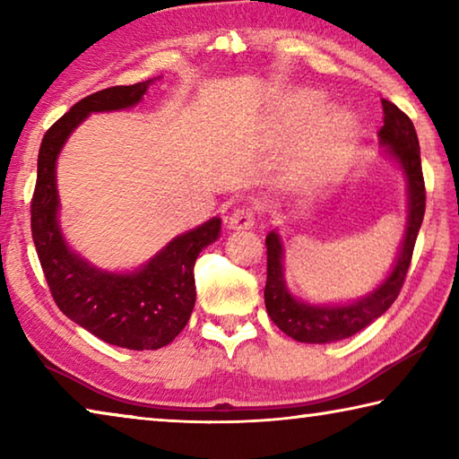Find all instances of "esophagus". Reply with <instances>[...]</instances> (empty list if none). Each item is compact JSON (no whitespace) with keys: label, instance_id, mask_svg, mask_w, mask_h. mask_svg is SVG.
Masks as SVG:
<instances>
[{"label":"esophagus","instance_id":"obj_1","mask_svg":"<svg viewBox=\"0 0 459 459\" xmlns=\"http://www.w3.org/2000/svg\"><path fill=\"white\" fill-rule=\"evenodd\" d=\"M255 211H257V208L253 206V202H251V204H243V206L235 208L232 214L229 216V227L232 230L251 229L255 224Z\"/></svg>","mask_w":459,"mask_h":459}]
</instances>
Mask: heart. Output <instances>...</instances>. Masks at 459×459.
Masks as SVG:
<instances>
[{
  "label": "heart",
  "instance_id": "heart-1",
  "mask_svg": "<svg viewBox=\"0 0 459 459\" xmlns=\"http://www.w3.org/2000/svg\"><path fill=\"white\" fill-rule=\"evenodd\" d=\"M328 99L322 92L306 89L293 95L279 117V134L283 139L301 137L295 172L309 182L324 180L340 168L359 142V126L351 113L325 111Z\"/></svg>",
  "mask_w": 459,
  "mask_h": 459
}]
</instances>
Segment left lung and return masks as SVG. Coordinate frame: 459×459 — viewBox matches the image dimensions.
Returning a JSON list of instances; mask_svg holds the SVG:
<instances>
[{
	"label": "left lung",
	"instance_id": "8db88e82",
	"mask_svg": "<svg viewBox=\"0 0 459 459\" xmlns=\"http://www.w3.org/2000/svg\"><path fill=\"white\" fill-rule=\"evenodd\" d=\"M385 126L378 131V143L401 168L407 182V227L393 269L370 293L348 304H307L295 298L285 281V245L277 229L271 230L267 245L265 307L279 330L306 344H328L354 336L383 316L405 281L415 240L425 214V184L421 172L417 131L405 113L383 99Z\"/></svg>",
	"mask_w": 459,
	"mask_h": 459
}]
</instances>
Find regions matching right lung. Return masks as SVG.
I'll return each instance as SVG.
<instances>
[{
    "instance_id": "add662e5",
    "label": "right lung",
    "mask_w": 459,
    "mask_h": 459,
    "mask_svg": "<svg viewBox=\"0 0 459 459\" xmlns=\"http://www.w3.org/2000/svg\"><path fill=\"white\" fill-rule=\"evenodd\" d=\"M152 82L92 92L62 115L42 139L32 198V238L60 312L107 344L129 351H158L188 324L196 304L194 263L221 237V219L174 237L134 271L100 269L73 251L62 235L56 161L66 139L91 113L135 107Z\"/></svg>"
}]
</instances>
